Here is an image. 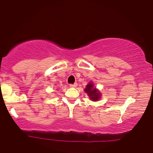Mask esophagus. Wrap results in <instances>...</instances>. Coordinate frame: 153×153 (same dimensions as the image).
Returning a JSON list of instances; mask_svg holds the SVG:
<instances>
[{
	"mask_svg": "<svg viewBox=\"0 0 153 153\" xmlns=\"http://www.w3.org/2000/svg\"><path fill=\"white\" fill-rule=\"evenodd\" d=\"M70 87H76L77 86V84L76 83H74V84H70Z\"/></svg>",
	"mask_w": 153,
	"mask_h": 153,
	"instance_id": "34e87169",
	"label": "esophagus"
}]
</instances>
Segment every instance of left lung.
I'll return each mask as SVG.
<instances>
[{
    "instance_id": "1",
    "label": "left lung",
    "mask_w": 153,
    "mask_h": 153,
    "mask_svg": "<svg viewBox=\"0 0 153 153\" xmlns=\"http://www.w3.org/2000/svg\"><path fill=\"white\" fill-rule=\"evenodd\" d=\"M85 93L89 96V98L91 101H98L101 100L102 93L98 89L95 87L94 83L92 82H89L86 86L85 89H84Z\"/></svg>"
}]
</instances>
